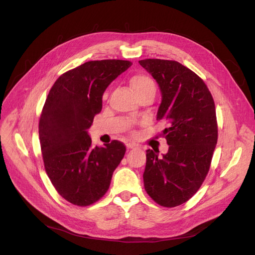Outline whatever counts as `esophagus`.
Masks as SVG:
<instances>
[{"label": "esophagus", "mask_w": 255, "mask_h": 255, "mask_svg": "<svg viewBox=\"0 0 255 255\" xmlns=\"http://www.w3.org/2000/svg\"><path fill=\"white\" fill-rule=\"evenodd\" d=\"M126 146H127V149H136L138 145L136 143H134V142H128L126 144Z\"/></svg>", "instance_id": "1"}]
</instances>
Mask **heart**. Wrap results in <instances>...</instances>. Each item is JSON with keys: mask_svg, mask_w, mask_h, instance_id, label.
<instances>
[{"mask_svg": "<svg viewBox=\"0 0 255 255\" xmlns=\"http://www.w3.org/2000/svg\"><path fill=\"white\" fill-rule=\"evenodd\" d=\"M130 86L134 93L139 94L141 92L152 90L155 91V84L153 80L146 75L135 74L130 78Z\"/></svg>", "mask_w": 255, "mask_h": 255, "instance_id": "heart-1", "label": "heart"}]
</instances>
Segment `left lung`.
<instances>
[{
	"instance_id": "1",
	"label": "left lung",
	"mask_w": 255,
	"mask_h": 255,
	"mask_svg": "<svg viewBox=\"0 0 255 255\" xmlns=\"http://www.w3.org/2000/svg\"><path fill=\"white\" fill-rule=\"evenodd\" d=\"M139 64L161 92L157 120L167 123L163 135L169 145L161 157L146 151L144 189L160 206L177 207L196 193L209 171L218 136L215 103L204 80L179 62Z\"/></svg>"
}]
</instances>
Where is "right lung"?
<instances>
[{"label":"right lung","instance_id":"add662e5","mask_svg":"<svg viewBox=\"0 0 255 255\" xmlns=\"http://www.w3.org/2000/svg\"><path fill=\"white\" fill-rule=\"evenodd\" d=\"M131 65L123 60L86 62L61 75L48 93L39 121L44 167L58 193L73 205L100 199L125 155L118 140L92 146L88 129L102 110L106 88Z\"/></svg>","mask_w":255,"mask_h":255}]
</instances>
